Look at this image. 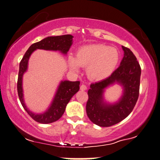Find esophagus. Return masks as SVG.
Masks as SVG:
<instances>
[{"label": "esophagus", "mask_w": 160, "mask_h": 160, "mask_svg": "<svg viewBox=\"0 0 160 160\" xmlns=\"http://www.w3.org/2000/svg\"><path fill=\"white\" fill-rule=\"evenodd\" d=\"M87 87L85 85V84H82V85L80 86V90H82V91H85V90H87Z\"/></svg>", "instance_id": "1"}]
</instances>
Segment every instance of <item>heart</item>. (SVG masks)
<instances>
[{
  "label": "heart",
  "instance_id": "b5f03b06",
  "mask_svg": "<svg viewBox=\"0 0 160 160\" xmlns=\"http://www.w3.org/2000/svg\"><path fill=\"white\" fill-rule=\"evenodd\" d=\"M120 53L114 47L103 44L86 45L78 49L76 57H69L71 69L77 72L78 66L86 67L91 80L100 81L113 73L120 60Z\"/></svg>",
  "mask_w": 160,
  "mask_h": 160
}]
</instances>
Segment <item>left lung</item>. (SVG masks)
<instances>
[{
    "label": "left lung",
    "instance_id": "8db88e82",
    "mask_svg": "<svg viewBox=\"0 0 160 160\" xmlns=\"http://www.w3.org/2000/svg\"><path fill=\"white\" fill-rule=\"evenodd\" d=\"M124 57L120 65L109 77L93 83L88 91L87 116L95 124L108 127L123 120L130 114L139 97L141 67L136 57L127 47L122 46ZM114 83L123 87V94L118 102L108 104L103 101L104 89Z\"/></svg>",
    "mask_w": 160,
    "mask_h": 160
}]
</instances>
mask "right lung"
<instances>
[{"mask_svg":"<svg viewBox=\"0 0 160 160\" xmlns=\"http://www.w3.org/2000/svg\"><path fill=\"white\" fill-rule=\"evenodd\" d=\"M73 36L70 34L47 37L30 46L20 62L17 90H18L20 103L24 109L27 111V113L31 118L39 123H52L62 117L71 98L80 89V81H76V82H71L69 80L61 81L52 102L48 109L42 113L36 114L33 113L29 110L25 104L22 89V76L23 74L28 70L29 57L36 49L59 51L63 54H67L73 43Z\"/></svg>","mask_w":160,"mask_h":160,"instance_id":"add662e5","label":"right lung"}]
</instances>
